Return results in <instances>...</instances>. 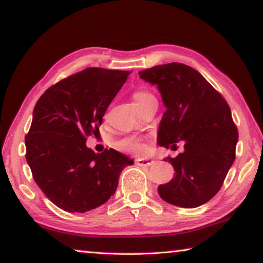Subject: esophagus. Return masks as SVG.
<instances>
[{"label": "esophagus", "mask_w": 263, "mask_h": 263, "mask_svg": "<svg viewBox=\"0 0 263 263\" xmlns=\"http://www.w3.org/2000/svg\"><path fill=\"white\" fill-rule=\"evenodd\" d=\"M154 160L153 159H148V158H141V159H137V164L141 167H149L154 164Z\"/></svg>", "instance_id": "1"}]
</instances>
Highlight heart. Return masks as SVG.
<instances>
[{
  "mask_svg": "<svg viewBox=\"0 0 263 263\" xmlns=\"http://www.w3.org/2000/svg\"><path fill=\"white\" fill-rule=\"evenodd\" d=\"M152 96L153 95L148 91L139 90V91H136L135 94H133V100H135L136 103H139V102L148 99V97H152ZM116 147H117L119 151H123V152L141 154L146 151V144L144 142V140L140 139V138L128 136V137L123 138V139L116 142Z\"/></svg>",
  "mask_w": 263,
  "mask_h": 263,
  "instance_id": "obj_1",
  "label": "heart"
}]
</instances>
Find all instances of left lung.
<instances>
[{
	"mask_svg": "<svg viewBox=\"0 0 263 263\" xmlns=\"http://www.w3.org/2000/svg\"><path fill=\"white\" fill-rule=\"evenodd\" d=\"M140 79L155 84L166 112L158 131V142L184 152L167 157L175 176L160 184L163 201L181 208H197L215 196L235 159L238 128L222 96L197 70L180 62L140 70Z\"/></svg>",
	"mask_w": 263,
	"mask_h": 263,
	"instance_id": "8db88e82",
	"label": "left lung"
}]
</instances>
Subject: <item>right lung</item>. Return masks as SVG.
I'll list each match as a JSON object with an SVG mask.
<instances>
[{"label":"right lung","instance_id":"obj_1","mask_svg":"<svg viewBox=\"0 0 263 263\" xmlns=\"http://www.w3.org/2000/svg\"><path fill=\"white\" fill-rule=\"evenodd\" d=\"M128 70L90 67L47 89L33 109L25 136L26 161L50 201L68 212H87L115 194L119 175L133 160L112 148L96 154L87 137L99 126Z\"/></svg>","mask_w":263,"mask_h":263}]
</instances>
